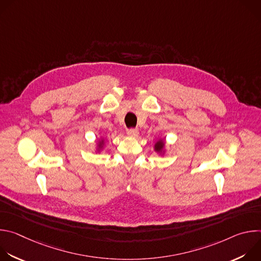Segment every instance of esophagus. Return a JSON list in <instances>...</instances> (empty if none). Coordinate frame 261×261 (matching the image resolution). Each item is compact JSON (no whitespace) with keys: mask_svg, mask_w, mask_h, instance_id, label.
Masks as SVG:
<instances>
[{"mask_svg":"<svg viewBox=\"0 0 261 261\" xmlns=\"http://www.w3.org/2000/svg\"><path fill=\"white\" fill-rule=\"evenodd\" d=\"M138 130L137 129H129L127 131V134L130 136V137H137L138 136Z\"/></svg>","mask_w":261,"mask_h":261,"instance_id":"1","label":"esophagus"}]
</instances>
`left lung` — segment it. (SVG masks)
Listing matches in <instances>:
<instances>
[{"mask_svg": "<svg viewBox=\"0 0 261 261\" xmlns=\"http://www.w3.org/2000/svg\"><path fill=\"white\" fill-rule=\"evenodd\" d=\"M154 151L161 157L166 154V139L165 137H161L154 144Z\"/></svg>", "mask_w": 261, "mask_h": 261, "instance_id": "1", "label": "left lung"}]
</instances>
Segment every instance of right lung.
Returning <instances> with one entry per match:
<instances>
[{
    "mask_svg": "<svg viewBox=\"0 0 261 261\" xmlns=\"http://www.w3.org/2000/svg\"><path fill=\"white\" fill-rule=\"evenodd\" d=\"M106 144V139L103 138V137H100L98 139V141L96 142V145H95V153H101L103 151V148Z\"/></svg>",
    "mask_w": 261,
    "mask_h": 261,
    "instance_id": "add662e5",
    "label": "right lung"
}]
</instances>
